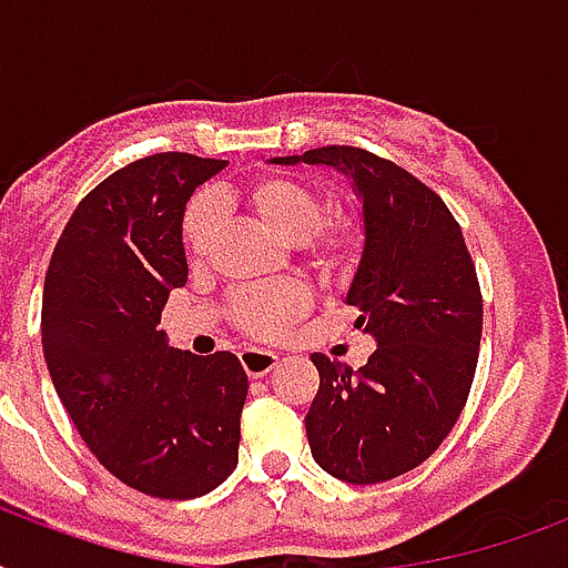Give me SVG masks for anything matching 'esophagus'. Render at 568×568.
<instances>
[{
  "instance_id": "esophagus-1",
  "label": "esophagus",
  "mask_w": 568,
  "mask_h": 568,
  "mask_svg": "<svg viewBox=\"0 0 568 568\" xmlns=\"http://www.w3.org/2000/svg\"><path fill=\"white\" fill-rule=\"evenodd\" d=\"M239 359H241V365H244L247 377H265L267 372H274L276 365H280V356L271 354V351H256V347L241 351Z\"/></svg>"
}]
</instances>
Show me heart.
<instances>
[{
	"label": "heart",
	"instance_id": "b5f03b06",
	"mask_svg": "<svg viewBox=\"0 0 568 568\" xmlns=\"http://www.w3.org/2000/svg\"><path fill=\"white\" fill-rule=\"evenodd\" d=\"M221 200L223 203L244 200L283 239L301 244L303 253L312 258V265L327 271V274L345 265L356 247L354 226L342 217L321 221L324 205H321L318 194L294 176L267 173V176L247 182L235 194L223 191ZM217 221H221V212H217V203L212 196H196L185 209L182 244L194 262H203L209 256L214 235H217ZM306 303H310V297H306V288L301 283L247 285L232 297V318L247 336L276 338L283 336L294 318H301Z\"/></svg>",
	"mask_w": 568,
	"mask_h": 568
}]
</instances>
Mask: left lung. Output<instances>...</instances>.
<instances>
[{
  "label": "left lung",
  "instance_id": "8db88e82",
  "mask_svg": "<svg viewBox=\"0 0 568 568\" xmlns=\"http://www.w3.org/2000/svg\"><path fill=\"white\" fill-rule=\"evenodd\" d=\"M274 164H324L354 182L365 244L345 303L377 351L363 368L312 356V457L345 484H383L439 448L475 379L484 301L463 230L413 173L359 146H318Z\"/></svg>",
  "mask_w": 568,
  "mask_h": 568
}]
</instances>
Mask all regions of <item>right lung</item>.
Masks as SVG:
<instances>
[{"label":"right lung","instance_id":"1","mask_svg":"<svg viewBox=\"0 0 568 568\" xmlns=\"http://www.w3.org/2000/svg\"><path fill=\"white\" fill-rule=\"evenodd\" d=\"M223 168L155 153L114 171L75 205L43 283V356L75 430L118 480L171 501L212 493L239 466V356L176 351L155 329L189 280L185 203Z\"/></svg>","mask_w":568,"mask_h":568}]
</instances>
